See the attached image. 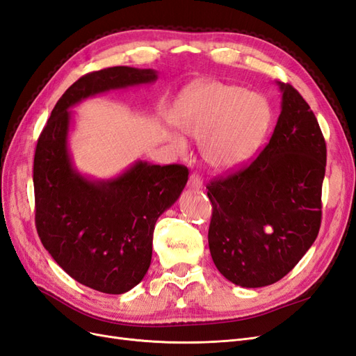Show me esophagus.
<instances>
[{
  "mask_svg": "<svg viewBox=\"0 0 356 356\" xmlns=\"http://www.w3.org/2000/svg\"><path fill=\"white\" fill-rule=\"evenodd\" d=\"M188 187L193 188V190H200L203 187V181L200 178V175L197 174H193L190 175V179H188Z\"/></svg>",
  "mask_w": 356,
  "mask_h": 356,
  "instance_id": "esophagus-1",
  "label": "esophagus"
}]
</instances>
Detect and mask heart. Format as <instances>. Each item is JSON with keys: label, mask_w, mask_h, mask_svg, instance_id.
<instances>
[{"label": "heart", "mask_w": 356, "mask_h": 356, "mask_svg": "<svg viewBox=\"0 0 356 356\" xmlns=\"http://www.w3.org/2000/svg\"><path fill=\"white\" fill-rule=\"evenodd\" d=\"M179 131L200 139L202 157L215 170L245 165L263 144L272 122L270 105L261 95L236 84L199 83L182 93L170 114ZM178 149L186 141L172 136Z\"/></svg>", "instance_id": "heart-1"}]
</instances>
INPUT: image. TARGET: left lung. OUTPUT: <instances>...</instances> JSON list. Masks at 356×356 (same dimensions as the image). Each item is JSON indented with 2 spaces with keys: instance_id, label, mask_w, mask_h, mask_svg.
<instances>
[{
  "instance_id": "left-lung-1",
  "label": "left lung",
  "mask_w": 356,
  "mask_h": 356,
  "mask_svg": "<svg viewBox=\"0 0 356 356\" xmlns=\"http://www.w3.org/2000/svg\"><path fill=\"white\" fill-rule=\"evenodd\" d=\"M277 86L282 110L270 141L250 165L207 186L212 260L243 288L281 281L321 227L325 139L303 96L291 84Z\"/></svg>"
}]
</instances>
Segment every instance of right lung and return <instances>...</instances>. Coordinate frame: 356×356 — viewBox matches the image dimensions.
Segmentation results:
<instances>
[{
    "label": "right lung",
    "instance_id": "1",
    "mask_svg": "<svg viewBox=\"0 0 356 356\" xmlns=\"http://www.w3.org/2000/svg\"><path fill=\"white\" fill-rule=\"evenodd\" d=\"M157 80L154 70L113 67L80 77L60 96L34 156L35 227L42 246L81 285L123 294L143 281L153 254L157 218L188 179L182 165L136 161L122 175L92 181L68 153V108L89 96Z\"/></svg>",
    "mask_w": 356,
    "mask_h": 356
}]
</instances>
